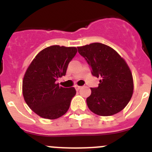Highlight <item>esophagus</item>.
I'll use <instances>...</instances> for the list:
<instances>
[{
  "mask_svg": "<svg viewBox=\"0 0 152 152\" xmlns=\"http://www.w3.org/2000/svg\"><path fill=\"white\" fill-rule=\"evenodd\" d=\"M81 88V87L80 86H78V85H75V89L77 90V91H79V90Z\"/></svg>",
  "mask_w": 152,
  "mask_h": 152,
  "instance_id": "esophagus-1",
  "label": "esophagus"
}]
</instances>
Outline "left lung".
Instances as JSON below:
<instances>
[{"label":"left lung","mask_w":152,"mask_h":152,"mask_svg":"<svg viewBox=\"0 0 152 152\" xmlns=\"http://www.w3.org/2000/svg\"><path fill=\"white\" fill-rule=\"evenodd\" d=\"M94 76L100 77L97 88H91L87 98L90 110L96 115L112 116L123 110L133 93V79L128 64L116 51L95 42L77 47Z\"/></svg>","instance_id":"left-lung-1"}]
</instances>
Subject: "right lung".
Instances as JSON below:
<instances>
[{
    "mask_svg": "<svg viewBox=\"0 0 152 152\" xmlns=\"http://www.w3.org/2000/svg\"><path fill=\"white\" fill-rule=\"evenodd\" d=\"M77 48L52 45L42 50L26 70L23 80V95L26 104L45 119L61 117L76 94L74 88L60 87L56 80L64 76Z\"/></svg>",
    "mask_w": 152,
    "mask_h": 152,
    "instance_id": "right-lung-1",
    "label": "right lung"
}]
</instances>
